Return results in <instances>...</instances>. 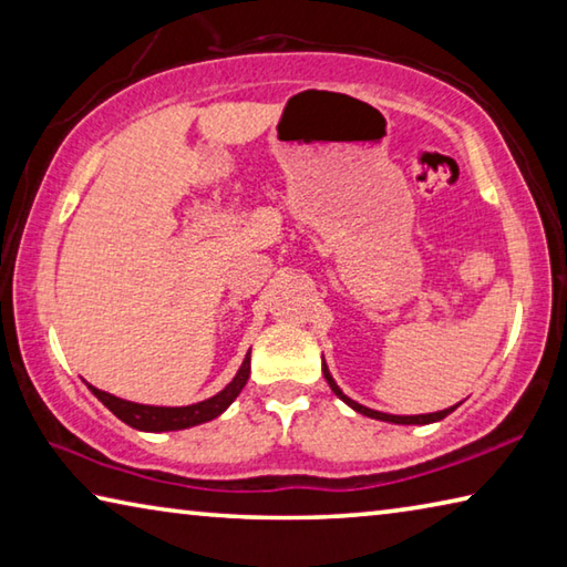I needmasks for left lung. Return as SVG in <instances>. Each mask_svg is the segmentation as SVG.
<instances>
[{"label": "left lung", "instance_id": "obj_1", "mask_svg": "<svg viewBox=\"0 0 567 567\" xmlns=\"http://www.w3.org/2000/svg\"><path fill=\"white\" fill-rule=\"evenodd\" d=\"M322 372H324V380H328V385H330V390L334 392V395H338L344 405H350L354 412H360V415H364V417H372V420H382V422H395V425H430V422H437V420H443V417H447L450 412H453L457 405H453V408H445V410H440V412H427V415H388V412H380V410H370V408H364V405H360V402H354V400H350L348 395H344V392L338 388V382L332 380V375H330V370H328V364H324V360H322Z\"/></svg>", "mask_w": 567, "mask_h": 567}]
</instances>
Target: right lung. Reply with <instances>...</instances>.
<instances>
[{
    "instance_id": "right-lung-1",
    "label": "right lung",
    "mask_w": 567,
    "mask_h": 567,
    "mask_svg": "<svg viewBox=\"0 0 567 567\" xmlns=\"http://www.w3.org/2000/svg\"><path fill=\"white\" fill-rule=\"evenodd\" d=\"M249 378V352L245 354L243 364H239L237 375L225 390H219L217 395L207 398L203 402H195V405L185 408H159V405H140V402H130L122 398H114L110 392L97 390L94 385H87L92 395L97 398L104 408H107L112 415H117L122 422H127L130 427L142 430V433H169V430H185L203 425V422L215 420L217 415L233 405L235 398L243 392Z\"/></svg>"
}]
</instances>
